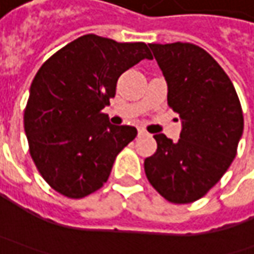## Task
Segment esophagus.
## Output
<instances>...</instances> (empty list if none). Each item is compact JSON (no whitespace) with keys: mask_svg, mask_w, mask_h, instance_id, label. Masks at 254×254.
<instances>
[{"mask_svg":"<svg viewBox=\"0 0 254 254\" xmlns=\"http://www.w3.org/2000/svg\"><path fill=\"white\" fill-rule=\"evenodd\" d=\"M147 131L145 130H142V128H138V137H141V135H145Z\"/></svg>","mask_w":254,"mask_h":254,"instance_id":"obj_1","label":"esophagus"}]
</instances>
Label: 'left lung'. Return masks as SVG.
Returning a JSON list of instances; mask_svg holds the SVG:
<instances>
[{"mask_svg": "<svg viewBox=\"0 0 254 254\" xmlns=\"http://www.w3.org/2000/svg\"><path fill=\"white\" fill-rule=\"evenodd\" d=\"M168 83V106L182 131L174 142L155 134L145 158L152 188L177 205L200 199L228 171L243 132V112L229 76L205 49L188 42L150 44Z\"/></svg>", "mask_w": 254, "mask_h": 254, "instance_id": "8db88e82", "label": "left lung"}]
</instances>
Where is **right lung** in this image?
<instances>
[{"label": "right lung", "instance_id": "right-lung-1", "mask_svg": "<svg viewBox=\"0 0 254 254\" xmlns=\"http://www.w3.org/2000/svg\"><path fill=\"white\" fill-rule=\"evenodd\" d=\"M142 59L144 42L83 35L59 49L35 74L24 112L29 154L48 185L80 199L107 182L116 157L137 135L103 113L119 77Z\"/></svg>", "mask_w": 254, "mask_h": 254}]
</instances>
